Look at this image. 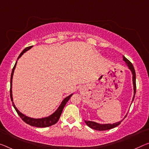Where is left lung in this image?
<instances>
[{
	"instance_id": "left-lung-1",
	"label": "left lung",
	"mask_w": 149,
	"mask_h": 149,
	"mask_svg": "<svg viewBox=\"0 0 149 149\" xmlns=\"http://www.w3.org/2000/svg\"><path fill=\"white\" fill-rule=\"evenodd\" d=\"M125 62H126V63L128 65V67L130 70H131L132 74H133V86H134V96H133V100L134 98V96H135V93H136V74H135V70H134V68L133 67L132 63L130 62V61L127 59L125 56H123V58ZM133 100L132 101H133ZM123 121V120H122ZM121 121L120 122H117L113 124H105V125H101V124H99L93 121H85V123H86V125L88 127H90V128L97 130V131H106V130H109V129H111L113 128H115L117 126L121 124V123L122 122Z\"/></svg>"
}]
</instances>
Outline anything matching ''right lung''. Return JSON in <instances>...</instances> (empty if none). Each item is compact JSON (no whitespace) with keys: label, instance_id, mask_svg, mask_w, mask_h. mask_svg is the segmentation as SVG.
<instances>
[{"label":"right lung","instance_id":"add662e5","mask_svg":"<svg viewBox=\"0 0 149 149\" xmlns=\"http://www.w3.org/2000/svg\"><path fill=\"white\" fill-rule=\"evenodd\" d=\"M33 46H28L27 48H26L22 52L20 53V54L18 56V58H20L21 57V56L22 55V54L26 52L27 50L28 49H30V48H32ZM16 62L15 63V66H14L13 71H12V74H11V77H10V99H11V101L12 102H13V96H12V79H13V74H14V71H15V67H16ZM73 94H71L70 95L68 96L67 97H65L64 100H63V101L61 103V105H60V107H58V109L55 112H54L52 115H51L50 116H49L48 117H45V118H42V119H33V118H30V117H26V115H23L22 113H21L19 111H18L16 107H15V105H14V103L13 102V107H15L16 111L17 112L18 115H19L20 117L26 123H27L28 125H30L33 126V127H48L49 126H52L53 125L56 124V123L58 121L59 119H60V117L61 116V114H62V111H63V107H65V105L66 104V103L68 102L69 100L70 99L71 97L72 96Z\"/></svg>","mask_w":149,"mask_h":149}]
</instances>
